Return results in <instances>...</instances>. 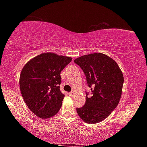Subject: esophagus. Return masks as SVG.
I'll return each mask as SVG.
<instances>
[{"mask_svg": "<svg viewBox=\"0 0 147 147\" xmlns=\"http://www.w3.org/2000/svg\"><path fill=\"white\" fill-rule=\"evenodd\" d=\"M69 94H70V96H74V92L72 91V92H71V93H69Z\"/></svg>", "mask_w": 147, "mask_h": 147, "instance_id": "obj_1", "label": "esophagus"}]
</instances>
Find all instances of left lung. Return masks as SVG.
<instances>
[{"instance_id": "1", "label": "left lung", "mask_w": 147, "mask_h": 147, "mask_svg": "<svg viewBox=\"0 0 147 147\" xmlns=\"http://www.w3.org/2000/svg\"><path fill=\"white\" fill-rule=\"evenodd\" d=\"M74 61L82 69L91 91L84 106L76 108L77 113L86 123H98L108 117L120 101L123 72L115 60L102 53L87 54Z\"/></svg>"}]
</instances>
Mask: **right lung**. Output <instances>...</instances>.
Here are the masks:
<instances>
[{
	"label": "right lung",
	"mask_w": 147,
	"mask_h": 147,
	"mask_svg": "<svg viewBox=\"0 0 147 147\" xmlns=\"http://www.w3.org/2000/svg\"><path fill=\"white\" fill-rule=\"evenodd\" d=\"M72 59L69 56L45 53L32 58L22 69L21 94L30 110L39 118H51L60 109L65 96L59 89L60 73Z\"/></svg>",
	"instance_id": "add662e5"
}]
</instances>
